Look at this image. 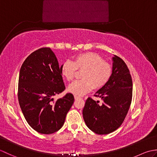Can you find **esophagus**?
Returning <instances> with one entry per match:
<instances>
[{
    "label": "esophagus",
    "mask_w": 157,
    "mask_h": 157,
    "mask_svg": "<svg viewBox=\"0 0 157 157\" xmlns=\"http://www.w3.org/2000/svg\"><path fill=\"white\" fill-rule=\"evenodd\" d=\"M74 98H75V100H78L79 98H80V97H79V96H74Z\"/></svg>",
    "instance_id": "obj_1"
}]
</instances>
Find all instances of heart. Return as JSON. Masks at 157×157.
<instances>
[{
    "instance_id": "1",
    "label": "heart",
    "mask_w": 157,
    "mask_h": 157,
    "mask_svg": "<svg viewBox=\"0 0 157 157\" xmlns=\"http://www.w3.org/2000/svg\"><path fill=\"white\" fill-rule=\"evenodd\" d=\"M63 78L67 81L74 79L77 70L83 71L82 79L70 84L67 90L76 96H83L90 92L93 88L100 89L105 86L111 78L112 67L104 61L101 56L94 52H84L75 56L74 61L63 62L61 67Z\"/></svg>"
}]
</instances>
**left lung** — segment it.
Returning <instances> with one entry per match:
<instances>
[{
	"mask_svg": "<svg viewBox=\"0 0 157 157\" xmlns=\"http://www.w3.org/2000/svg\"><path fill=\"white\" fill-rule=\"evenodd\" d=\"M132 79L128 66L119 56L113 57L111 78L96 92L102 101L86 100L83 117L88 128L97 134H109L121 125L132 99Z\"/></svg>",
	"mask_w": 157,
	"mask_h": 157,
	"instance_id": "obj_1",
	"label": "left lung"
}]
</instances>
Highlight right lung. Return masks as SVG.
I'll list each match as a JSON object with an SVG mask.
<instances>
[{
	"mask_svg": "<svg viewBox=\"0 0 157 157\" xmlns=\"http://www.w3.org/2000/svg\"><path fill=\"white\" fill-rule=\"evenodd\" d=\"M60 67L52 50L41 48L29 55L20 69V107L28 124L40 134L61 129L74 102L71 93L56 101L53 98L65 89Z\"/></svg>",
	"mask_w": 157,
	"mask_h": 157,
	"instance_id": "1",
	"label": "right lung"
}]
</instances>
